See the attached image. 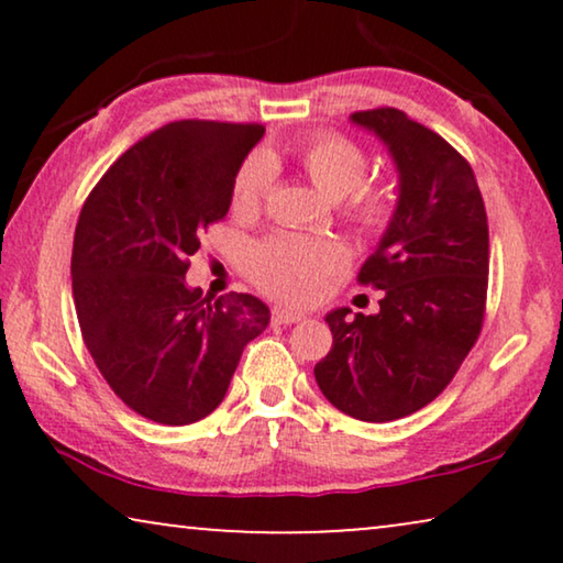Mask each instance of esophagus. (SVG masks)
Listing matches in <instances>:
<instances>
[{"label": "esophagus", "mask_w": 563, "mask_h": 563, "mask_svg": "<svg viewBox=\"0 0 563 563\" xmlns=\"http://www.w3.org/2000/svg\"><path fill=\"white\" fill-rule=\"evenodd\" d=\"M302 318H305L302 312L289 310V307H274V312H272V320L276 322V325H291V322H299Z\"/></svg>", "instance_id": "34e87169"}]
</instances>
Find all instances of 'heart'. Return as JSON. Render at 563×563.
I'll use <instances>...</instances> for the list:
<instances>
[{
	"label": "heart",
	"mask_w": 563,
	"mask_h": 563,
	"mask_svg": "<svg viewBox=\"0 0 563 563\" xmlns=\"http://www.w3.org/2000/svg\"><path fill=\"white\" fill-rule=\"evenodd\" d=\"M299 166L314 187L330 199L351 195L364 181L366 156L356 143L341 135H312L297 153ZM274 179L266 156H251L233 184L238 212H256ZM351 218L364 230L382 228L389 218V199L379 189L358 191L351 199ZM345 253L328 238L276 235L253 253V279L272 297L287 302H314L325 291L330 276L343 266Z\"/></svg>",
	"instance_id": "obj_1"
}]
</instances>
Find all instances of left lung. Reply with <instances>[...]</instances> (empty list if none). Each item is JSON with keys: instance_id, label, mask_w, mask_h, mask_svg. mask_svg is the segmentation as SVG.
<instances>
[{"instance_id": "1", "label": "left lung", "mask_w": 563, "mask_h": 563, "mask_svg": "<svg viewBox=\"0 0 563 563\" xmlns=\"http://www.w3.org/2000/svg\"><path fill=\"white\" fill-rule=\"evenodd\" d=\"M397 168V205L358 282L384 291L376 314H325L333 349L314 366L328 402L364 422L418 412L449 387L482 330L489 228L472 166L395 107L353 112Z\"/></svg>"}]
</instances>
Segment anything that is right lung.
<instances>
[{
  "instance_id": "add662e5",
  "label": "right lung",
  "mask_w": 563,
  "mask_h": 563,
  "mask_svg": "<svg viewBox=\"0 0 563 563\" xmlns=\"http://www.w3.org/2000/svg\"><path fill=\"white\" fill-rule=\"evenodd\" d=\"M261 125L179 120L114 161L81 207L71 287L84 343L114 395L161 426L210 415L272 320L253 295L189 287L199 233L222 220Z\"/></svg>"
}]
</instances>
